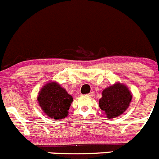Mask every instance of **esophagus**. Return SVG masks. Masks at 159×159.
Masks as SVG:
<instances>
[{
    "instance_id": "obj_1",
    "label": "esophagus",
    "mask_w": 159,
    "mask_h": 159,
    "mask_svg": "<svg viewBox=\"0 0 159 159\" xmlns=\"http://www.w3.org/2000/svg\"><path fill=\"white\" fill-rule=\"evenodd\" d=\"M93 95H94V93L93 92H90V93H88V96H89V97H93Z\"/></svg>"
}]
</instances>
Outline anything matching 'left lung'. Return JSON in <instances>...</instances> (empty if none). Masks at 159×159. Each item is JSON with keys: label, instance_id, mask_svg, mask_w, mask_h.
Instances as JSON below:
<instances>
[{"label": "left lung", "instance_id": "1", "mask_svg": "<svg viewBox=\"0 0 159 159\" xmlns=\"http://www.w3.org/2000/svg\"><path fill=\"white\" fill-rule=\"evenodd\" d=\"M99 106L107 118H114L123 114L129 107L132 99L131 93L125 85L116 84L107 87L102 93Z\"/></svg>", "mask_w": 159, "mask_h": 159}]
</instances>
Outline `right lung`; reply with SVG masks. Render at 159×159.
Wrapping results in <instances>:
<instances>
[{"label": "right lung", "mask_w": 159, "mask_h": 159, "mask_svg": "<svg viewBox=\"0 0 159 159\" xmlns=\"http://www.w3.org/2000/svg\"><path fill=\"white\" fill-rule=\"evenodd\" d=\"M38 101L46 115L59 120L68 115L73 97L57 83H49L41 89Z\"/></svg>", "instance_id": "1"}]
</instances>
